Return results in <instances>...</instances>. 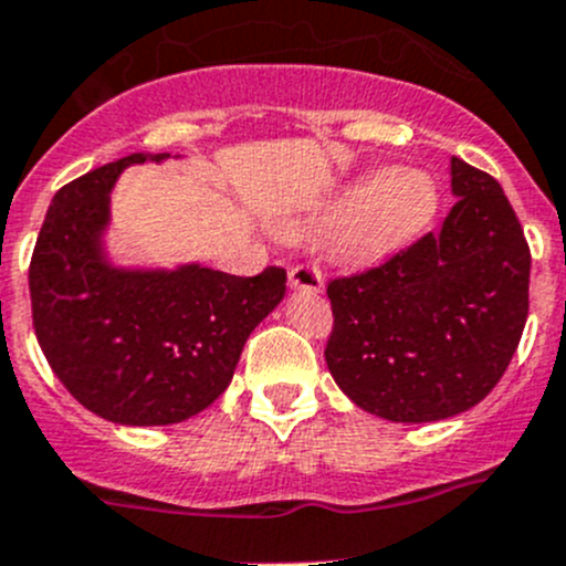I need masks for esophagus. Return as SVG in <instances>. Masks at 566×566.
Instances as JSON below:
<instances>
[{"instance_id":"34e87169","label":"esophagus","mask_w":566,"mask_h":566,"mask_svg":"<svg viewBox=\"0 0 566 566\" xmlns=\"http://www.w3.org/2000/svg\"><path fill=\"white\" fill-rule=\"evenodd\" d=\"M290 287L293 290H306V293H319L323 290V273L317 265L310 262H301L290 271Z\"/></svg>"}]
</instances>
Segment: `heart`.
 <instances>
[{
  "instance_id": "b5f03b06",
  "label": "heart",
  "mask_w": 566,
  "mask_h": 566,
  "mask_svg": "<svg viewBox=\"0 0 566 566\" xmlns=\"http://www.w3.org/2000/svg\"><path fill=\"white\" fill-rule=\"evenodd\" d=\"M441 186L424 169H378L347 186L315 219L334 232L331 249L347 265H373L413 243L436 221Z\"/></svg>"
}]
</instances>
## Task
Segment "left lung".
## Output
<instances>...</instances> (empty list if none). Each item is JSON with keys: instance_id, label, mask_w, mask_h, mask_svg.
I'll list each match as a JSON object with an SVG mask.
<instances>
[{"instance_id": "1", "label": "left lung", "mask_w": 566, "mask_h": 566, "mask_svg": "<svg viewBox=\"0 0 566 566\" xmlns=\"http://www.w3.org/2000/svg\"><path fill=\"white\" fill-rule=\"evenodd\" d=\"M452 193L441 230L325 287V364L358 408L389 421H441L482 402L528 317L531 251L504 188L452 158Z\"/></svg>"}]
</instances>
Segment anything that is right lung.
<instances>
[{
    "instance_id": "right-lung-1",
    "label": "right lung",
    "mask_w": 566,
    "mask_h": 566,
    "mask_svg": "<svg viewBox=\"0 0 566 566\" xmlns=\"http://www.w3.org/2000/svg\"><path fill=\"white\" fill-rule=\"evenodd\" d=\"M134 153L76 177L51 199L30 262L32 325L45 361L87 410L114 424H177L230 386L249 334L284 298V268L119 271L101 232L108 191Z\"/></svg>"
}]
</instances>
